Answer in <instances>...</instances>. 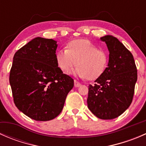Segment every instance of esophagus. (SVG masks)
<instances>
[{
	"label": "esophagus",
	"mask_w": 146,
	"mask_h": 146,
	"mask_svg": "<svg viewBox=\"0 0 146 146\" xmlns=\"http://www.w3.org/2000/svg\"><path fill=\"white\" fill-rule=\"evenodd\" d=\"M80 85H81L80 82H79L78 80H74V86L76 87V88H78V87H80Z\"/></svg>",
	"instance_id": "1"
}]
</instances>
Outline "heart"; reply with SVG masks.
<instances>
[{
  "instance_id": "heart-1",
  "label": "heart",
  "mask_w": 146,
  "mask_h": 146,
  "mask_svg": "<svg viewBox=\"0 0 146 146\" xmlns=\"http://www.w3.org/2000/svg\"><path fill=\"white\" fill-rule=\"evenodd\" d=\"M56 60L65 73L77 65L73 72L75 75L82 78L95 80L105 71L109 56L105 50L98 48L88 39H75L68 44L66 49L57 51Z\"/></svg>"
}]
</instances>
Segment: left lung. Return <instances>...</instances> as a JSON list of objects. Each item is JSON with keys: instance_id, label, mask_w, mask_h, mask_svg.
I'll return each instance as SVG.
<instances>
[{"instance_id": "left-lung-1", "label": "left lung", "mask_w": 146, "mask_h": 146, "mask_svg": "<svg viewBox=\"0 0 146 146\" xmlns=\"http://www.w3.org/2000/svg\"><path fill=\"white\" fill-rule=\"evenodd\" d=\"M107 46L108 67L94 85L88 86V109L101 119H113L123 114L133 100L137 68L131 53L117 38H100Z\"/></svg>"}]
</instances>
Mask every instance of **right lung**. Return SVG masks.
<instances>
[{
    "instance_id": "right-lung-1",
    "label": "right lung",
    "mask_w": 146,
    "mask_h": 146,
    "mask_svg": "<svg viewBox=\"0 0 146 146\" xmlns=\"http://www.w3.org/2000/svg\"><path fill=\"white\" fill-rule=\"evenodd\" d=\"M56 41L36 37L15 54L10 84L16 107L29 118L49 121L61 112L74 80L58 67Z\"/></svg>"
}]
</instances>
